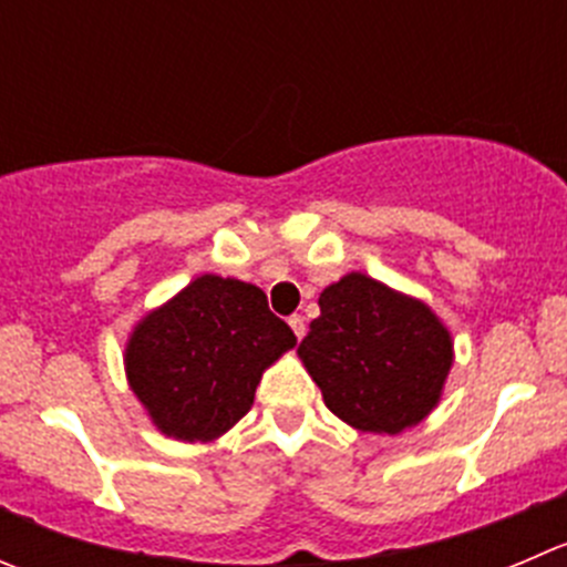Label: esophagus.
<instances>
[{
	"label": "esophagus",
	"mask_w": 567,
	"mask_h": 567,
	"mask_svg": "<svg viewBox=\"0 0 567 567\" xmlns=\"http://www.w3.org/2000/svg\"><path fill=\"white\" fill-rule=\"evenodd\" d=\"M288 323H290V329H293V334H296V338H305V332H307V327H305V318H301V316H290L288 318Z\"/></svg>",
	"instance_id": "1"
}]
</instances>
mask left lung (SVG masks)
I'll use <instances>...</instances> for the list:
<instances>
[{"mask_svg": "<svg viewBox=\"0 0 567 567\" xmlns=\"http://www.w3.org/2000/svg\"><path fill=\"white\" fill-rule=\"evenodd\" d=\"M318 307L299 357L340 421L399 435L435 410L454 343L430 307L357 271L323 288Z\"/></svg>", "mask_w": 567, "mask_h": 567, "instance_id": "obj_1", "label": "left lung"}]
</instances>
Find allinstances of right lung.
Returning <instances> with one entry per match:
<instances>
[{
    "mask_svg": "<svg viewBox=\"0 0 567 567\" xmlns=\"http://www.w3.org/2000/svg\"><path fill=\"white\" fill-rule=\"evenodd\" d=\"M293 346L257 285L202 274L137 321L124 365L163 435L207 443L251 410L262 371Z\"/></svg>",
    "mask_w": 567,
    "mask_h": 567,
    "instance_id": "obj_1",
    "label": "right lung"
}]
</instances>
